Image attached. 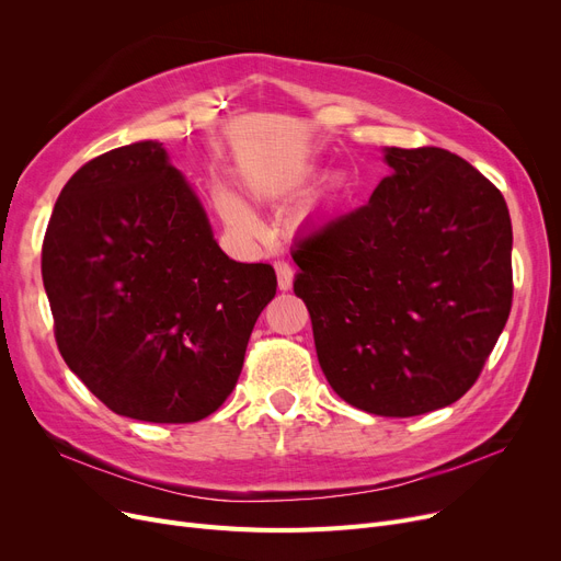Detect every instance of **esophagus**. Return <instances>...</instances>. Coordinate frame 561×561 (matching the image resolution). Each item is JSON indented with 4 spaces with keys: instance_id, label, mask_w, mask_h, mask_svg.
Wrapping results in <instances>:
<instances>
[{
    "instance_id": "esophagus-1",
    "label": "esophagus",
    "mask_w": 561,
    "mask_h": 561,
    "mask_svg": "<svg viewBox=\"0 0 561 561\" xmlns=\"http://www.w3.org/2000/svg\"><path fill=\"white\" fill-rule=\"evenodd\" d=\"M275 271H277V284H279V290H288L293 286V268L286 263V261H277L275 263Z\"/></svg>"
}]
</instances>
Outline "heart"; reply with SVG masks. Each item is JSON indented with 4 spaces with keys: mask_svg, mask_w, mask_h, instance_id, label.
<instances>
[{
    "mask_svg": "<svg viewBox=\"0 0 561 561\" xmlns=\"http://www.w3.org/2000/svg\"><path fill=\"white\" fill-rule=\"evenodd\" d=\"M216 204H218L220 216L225 218V222H227L229 227L239 229V231H245V233L259 231L256 218L252 216V211L248 209V206H245L239 197H236L233 193H229V191H225V188L216 191Z\"/></svg>",
    "mask_w": 561,
    "mask_h": 561,
    "instance_id": "1",
    "label": "heart"
}]
</instances>
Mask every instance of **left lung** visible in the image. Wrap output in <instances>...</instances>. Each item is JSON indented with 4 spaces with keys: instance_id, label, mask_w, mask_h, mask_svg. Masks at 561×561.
Segmentation results:
<instances>
[{
    "instance_id": "1",
    "label": "left lung",
    "mask_w": 561,
    "mask_h": 561,
    "mask_svg": "<svg viewBox=\"0 0 561 561\" xmlns=\"http://www.w3.org/2000/svg\"><path fill=\"white\" fill-rule=\"evenodd\" d=\"M368 204L293 250L330 387L409 419L476 385L512 311V220L486 176L440 147H387Z\"/></svg>"
}]
</instances>
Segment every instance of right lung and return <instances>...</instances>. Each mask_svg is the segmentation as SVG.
<instances>
[{"mask_svg": "<svg viewBox=\"0 0 561 561\" xmlns=\"http://www.w3.org/2000/svg\"><path fill=\"white\" fill-rule=\"evenodd\" d=\"M43 284L68 368L115 414L147 423L214 414L277 290L271 263L218 248L157 140L70 176L45 231Z\"/></svg>", "mask_w": 561, "mask_h": 561, "instance_id": "add662e5", "label": "right lung"}]
</instances>
